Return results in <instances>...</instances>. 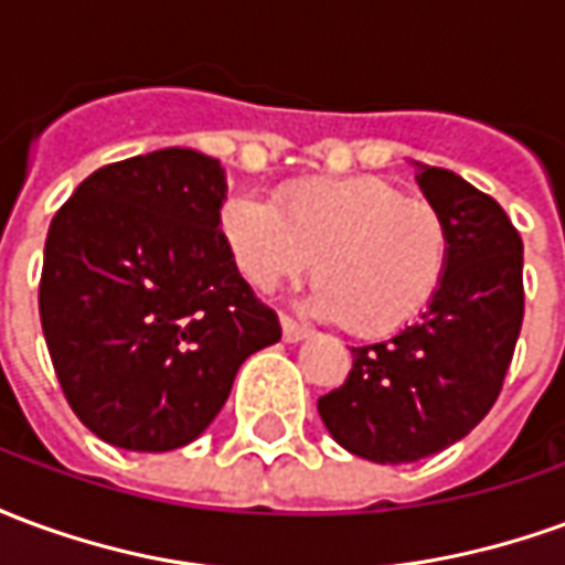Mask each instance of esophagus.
Wrapping results in <instances>:
<instances>
[{"mask_svg": "<svg viewBox=\"0 0 565 565\" xmlns=\"http://www.w3.org/2000/svg\"><path fill=\"white\" fill-rule=\"evenodd\" d=\"M281 332H284V342H302V339H308L311 332L306 330V327H299L294 318H287V315H281Z\"/></svg>", "mask_w": 565, "mask_h": 565, "instance_id": "esophagus-1", "label": "esophagus"}]
</instances>
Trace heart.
<instances>
[{
    "mask_svg": "<svg viewBox=\"0 0 565 565\" xmlns=\"http://www.w3.org/2000/svg\"><path fill=\"white\" fill-rule=\"evenodd\" d=\"M221 230L257 290L290 281L315 259L308 306L360 335L412 323L448 263V233L436 211L375 178L306 181L275 199V209L238 193L223 202Z\"/></svg>",
    "mask_w": 565,
    "mask_h": 565,
    "instance_id": "b5f03b06",
    "label": "heart"
}]
</instances>
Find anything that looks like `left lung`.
<instances>
[{
  "label": "left lung",
  "instance_id": "1",
  "mask_svg": "<svg viewBox=\"0 0 565 565\" xmlns=\"http://www.w3.org/2000/svg\"><path fill=\"white\" fill-rule=\"evenodd\" d=\"M415 166L448 233V263L415 323L351 348L354 369L318 399L330 436L372 462H417L469 436L497 403L523 320V242L497 199Z\"/></svg>",
  "mask_w": 565,
  "mask_h": 565
}]
</instances>
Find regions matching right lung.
I'll use <instances>...</instances> for the list:
<instances>
[{"mask_svg": "<svg viewBox=\"0 0 565 565\" xmlns=\"http://www.w3.org/2000/svg\"><path fill=\"white\" fill-rule=\"evenodd\" d=\"M223 202L221 160L162 148L96 169L51 221L44 342L72 412L115 448L190 445L281 339L235 269Z\"/></svg>", "mask_w": 565, "mask_h": 565, "instance_id": "1", "label": "right lung"}]
</instances>
